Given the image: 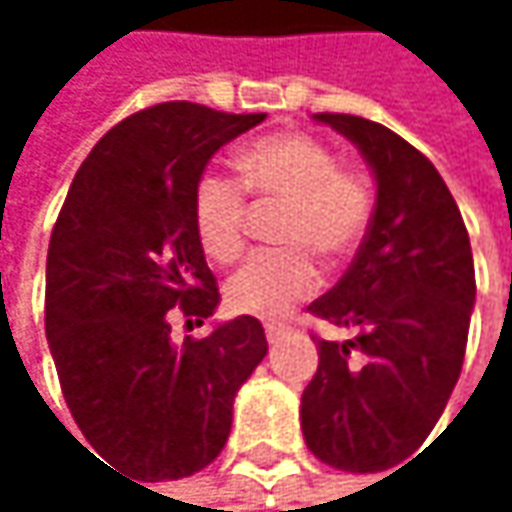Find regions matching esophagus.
<instances>
[{
    "instance_id": "obj_1",
    "label": "esophagus",
    "mask_w": 512,
    "mask_h": 512,
    "mask_svg": "<svg viewBox=\"0 0 512 512\" xmlns=\"http://www.w3.org/2000/svg\"><path fill=\"white\" fill-rule=\"evenodd\" d=\"M263 329H266V341H269V344H275L281 335H287V326H284V323H266Z\"/></svg>"
}]
</instances>
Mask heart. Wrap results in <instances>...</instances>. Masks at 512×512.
Instances as JSON below:
<instances>
[{
  "instance_id": "b5f03b06",
  "label": "heart",
  "mask_w": 512,
  "mask_h": 512,
  "mask_svg": "<svg viewBox=\"0 0 512 512\" xmlns=\"http://www.w3.org/2000/svg\"><path fill=\"white\" fill-rule=\"evenodd\" d=\"M237 174L255 198L287 207L278 237L290 249L252 255L225 284V299L237 314L272 320L317 290L320 269L308 248L326 260H341L361 243L373 195L358 171L341 168L320 139L305 133H272L246 145L237 156ZM246 219V195L231 177L204 174L198 180L195 231L210 260L231 263L240 257Z\"/></svg>"
}]
</instances>
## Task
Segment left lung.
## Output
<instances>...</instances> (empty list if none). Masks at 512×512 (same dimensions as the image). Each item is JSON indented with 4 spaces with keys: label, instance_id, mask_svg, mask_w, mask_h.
<instances>
[{
    "label": "left lung",
    "instance_id": "1",
    "mask_svg": "<svg viewBox=\"0 0 512 512\" xmlns=\"http://www.w3.org/2000/svg\"><path fill=\"white\" fill-rule=\"evenodd\" d=\"M314 121L361 151L376 204L350 269L308 308L356 338H317L302 436L326 465L373 474L418 451L448 406L474 308V260L460 207L427 156L358 115Z\"/></svg>",
    "mask_w": 512,
    "mask_h": 512
}]
</instances>
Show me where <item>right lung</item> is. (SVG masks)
<instances>
[{"mask_svg": "<svg viewBox=\"0 0 512 512\" xmlns=\"http://www.w3.org/2000/svg\"><path fill=\"white\" fill-rule=\"evenodd\" d=\"M266 115L159 103L112 127L79 165L47 252V341L73 421L97 454L148 483L216 460L234 397L266 356L255 317L171 341V317L219 305L195 231L213 154Z\"/></svg>", "mask_w": 512, "mask_h": 512, "instance_id": "right-lung-1", "label": "right lung"}]
</instances>
